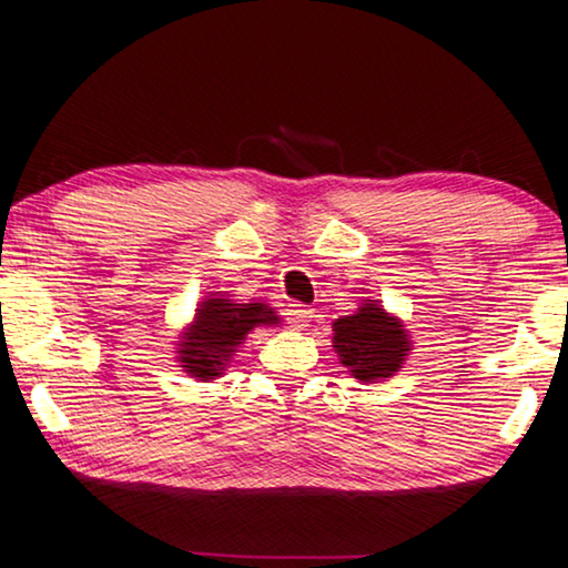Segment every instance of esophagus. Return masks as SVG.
<instances>
[{"label":"esophagus","instance_id":"34e87169","mask_svg":"<svg viewBox=\"0 0 568 568\" xmlns=\"http://www.w3.org/2000/svg\"><path fill=\"white\" fill-rule=\"evenodd\" d=\"M311 318H313V311L305 305H290V311H286V321H290V326L297 331H305L311 326Z\"/></svg>","mask_w":568,"mask_h":568}]
</instances>
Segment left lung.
Masks as SVG:
<instances>
[{
	"mask_svg": "<svg viewBox=\"0 0 568 568\" xmlns=\"http://www.w3.org/2000/svg\"><path fill=\"white\" fill-rule=\"evenodd\" d=\"M331 331L338 363L359 383L388 381L412 352V336L402 318L378 300H363L355 313L331 323Z\"/></svg>",
	"mask_w": 568,
	"mask_h": 568,
	"instance_id": "8db88e82",
	"label": "left lung"
}]
</instances>
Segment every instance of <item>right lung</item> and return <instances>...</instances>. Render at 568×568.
I'll return each instance as SVG.
<instances>
[{"mask_svg": "<svg viewBox=\"0 0 568 568\" xmlns=\"http://www.w3.org/2000/svg\"><path fill=\"white\" fill-rule=\"evenodd\" d=\"M278 323L282 315L263 300L237 302L226 292H209L197 302L193 321L176 336V363L190 378L211 383L224 375L250 331Z\"/></svg>", "mask_w": 568, "mask_h": 568, "instance_id": "right-lung-1", "label": "right lung"}]
</instances>
